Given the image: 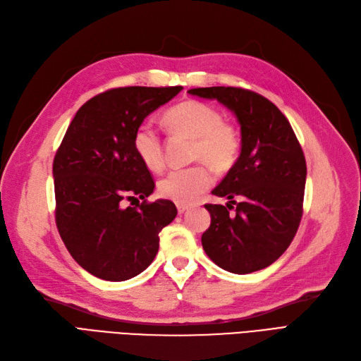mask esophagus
Returning a JSON list of instances; mask_svg holds the SVG:
<instances>
[{
	"mask_svg": "<svg viewBox=\"0 0 361 361\" xmlns=\"http://www.w3.org/2000/svg\"><path fill=\"white\" fill-rule=\"evenodd\" d=\"M190 206L188 204H183V203H178V212L179 214H183L185 211H188Z\"/></svg>",
	"mask_w": 361,
	"mask_h": 361,
	"instance_id": "esophagus-1",
	"label": "esophagus"
}]
</instances>
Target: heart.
Returning a JSON list of instances; mask_svg holds the SVG:
<instances>
[{"label": "heart", "mask_w": 361, "mask_h": 361, "mask_svg": "<svg viewBox=\"0 0 361 361\" xmlns=\"http://www.w3.org/2000/svg\"><path fill=\"white\" fill-rule=\"evenodd\" d=\"M164 122L174 130L194 138L192 159H200L216 170H231L241 152V137L233 123L224 120L218 108L200 101H183L164 114ZM133 147L138 159L150 170L162 167V141L157 129L141 123L134 133ZM212 171L204 164L173 169L158 182L162 197L176 203H192L211 187Z\"/></svg>", "instance_id": "b5f03b06"}]
</instances>
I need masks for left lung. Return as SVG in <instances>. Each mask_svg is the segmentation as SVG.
Returning <instances> with one entry per match:
<instances>
[{"mask_svg":"<svg viewBox=\"0 0 361 361\" xmlns=\"http://www.w3.org/2000/svg\"><path fill=\"white\" fill-rule=\"evenodd\" d=\"M188 93L216 99L241 125V155L212 191L228 202L204 204L211 226L202 235L203 250L233 274L264 269L285 253L302 216L307 167L300 141L285 114L259 93L239 87H202Z\"/></svg>","mask_w":361,"mask_h":361,"instance_id":"obj_1","label":"left lung"}]
</instances>
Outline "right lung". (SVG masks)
Here are the masks:
<instances>
[{
	"instance_id": "add662e5",
	"label": "right lung",
	"mask_w": 361,
	"mask_h": 361,
	"mask_svg": "<svg viewBox=\"0 0 361 361\" xmlns=\"http://www.w3.org/2000/svg\"><path fill=\"white\" fill-rule=\"evenodd\" d=\"M183 87H118L87 101L52 164L56 223L76 264L97 279L129 280L154 262L159 232L178 214L147 202L155 182L133 147L135 129ZM144 203L123 208V200Z\"/></svg>"
}]
</instances>
